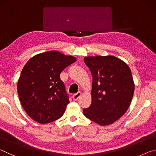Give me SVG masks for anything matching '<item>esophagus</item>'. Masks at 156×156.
<instances>
[{
  "label": "esophagus",
  "instance_id": "esophagus-1",
  "mask_svg": "<svg viewBox=\"0 0 156 156\" xmlns=\"http://www.w3.org/2000/svg\"><path fill=\"white\" fill-rule=\"evenodd\" d=\"M80 96H81V92L78 91V93H76V94L73 95V99L74 100H77L80 97Z\"/></svg>",
  "mask_w": 156,
  "mask_h": 156
}]
</instances>
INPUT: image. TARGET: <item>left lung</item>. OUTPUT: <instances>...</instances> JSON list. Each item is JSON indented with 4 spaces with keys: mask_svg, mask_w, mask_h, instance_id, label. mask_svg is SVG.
I'll use <instances>...</instances> for the list:
<instances>
[{
    "mask_svg": "<svg viewBox=\"0 0 156 156\" xmlns=\"http://www.w3.org/2000/svg\"><path fill=\"white\" fill-rule=\"evenodd\" d=\"M84 61L93 81L91 104L83 113L100 125H109L122 117L131 104L135 86L130 68L113 56H88Z\"/></svg>",
    "mask_w": 156,
    "mask_h": 156,
    "instance_id": "8db88e82",
    "label": "left lung"
}]
</instances>
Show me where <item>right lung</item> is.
<instances>
[{
  "instance_id": "add662e5",
  "label": "right lung",
  "mask_w": 156,
  "mask_h": 156,
  "mask_svg": "<svg viewBox=\"0 0 156 156\" xmlns=\"http://www.w3.org/2000/svg\"><path fill=\"white\" fill-rule=\"evenodd\" d=\"M76 61L72 56L49 51L31 58L18 81V94L26 113L37 122L47 124L61 118L69 96L60 74Z\"/></svg>"
}]
</instances>
